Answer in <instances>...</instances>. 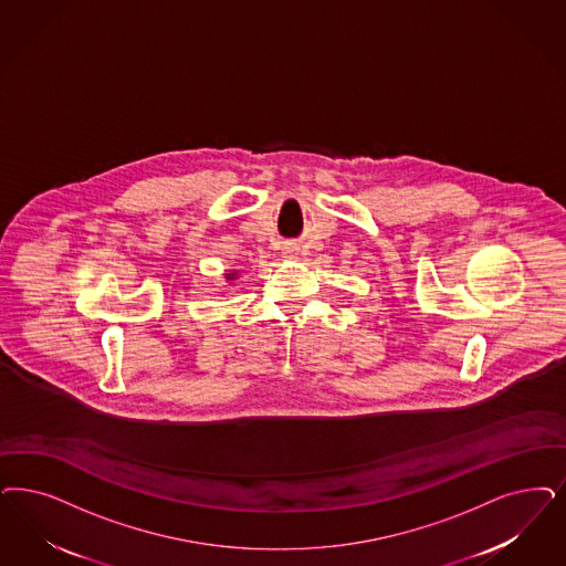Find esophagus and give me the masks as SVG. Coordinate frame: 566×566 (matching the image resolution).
I'll list each match as a JSON object with an SVG mask.
<instances>
[{
  "instance_id": "obj_1",
  "label": "esophagus",
  "mask_w": 566,
  "mask_h": 566,
  "mask_svg": "<svg viewBox=\"0 0 566 566\" xmlns=\"http://www.w3.org/2000/svg\"><path fill=\"white\" fill-rule=\"evenodd\" d=\"M284 256H286V259H291V261H293V259H298V247H294V244H286V247H284Z\"/></svg>"
}]
</instances>
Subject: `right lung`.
Wrapping results in <instances>:
<instances>
[{
  "instance_id": "1",
  "label": "right lung",
  "mask_w": 566,
  "mask_h": 566,
  "mask_svg": "<svg viewBox=\"0 0 566 566\" xmlns=\"http://www.w3.org/2000/svg\"><path fill=\"white\" fill-rule=\"evenodd\" d=\"M235 277H238V272H232V273H226V280H228V282H230V280H235Z\"/></svg>"
}]
</instances>
